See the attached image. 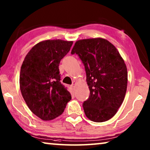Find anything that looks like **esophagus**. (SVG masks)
I'll use <instances>...</instances> for the list:
<instances>
[{
	"instance_id": "esophagus-1",
	"label": "esophagus",
	"mask_w": 150,
	"mask_h": 150,
	"mask_svg": "<svg viewBox=\"0 0 150 150\" xmlns=\"http://www.w3.org/2000/svg\"><path fill=\"white\" fill-rule=\"evenodd\" d=\"M76 85V82H75V81H73V83H72V85H71V87L73 88H74L75 87V85Z\"/></svg>"
}]
</instances>
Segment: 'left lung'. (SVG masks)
<instances>
[{
    "label": "left lung",
    "instance_id": "8db88e82",
    "mask_svg": "<svg viewBox=\"0 0 150 150\" xmlns=\"http://www.w3.org/2000/svg\"><path fill=\"white\" fill-rule=\"evenodd\" d=\"M71 54H77L85 65L90 90L83 104L86 116L95 122L110 120L126 93L128 72L122 57L115 45L101 38L78 40Z\"/></svg>",
    "mask_w": 150,
    "mask_h": 150
}]
</instances>
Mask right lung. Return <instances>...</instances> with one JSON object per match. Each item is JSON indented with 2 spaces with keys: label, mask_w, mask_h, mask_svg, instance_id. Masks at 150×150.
I'll return each mask as SVG.
<instances>
[{
  "label": "right lung",
  "mask_w": 150,
  "mask_h": 150,
  "mask_svg": "<svg viewBox=\"0 0 150 150\" xmlns=\"http://www.w3.org/2000/svg\"><path fill=\"white\" fill-rule=\"evenodd\" d=\"M72 41L47 40L35 44L22 63L20 88L30 110L43 120L63 112L71 95L60 82L59 65Z\"/></svg>",
  "instance_id": "1"
}]
</instances>
